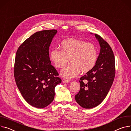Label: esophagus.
<instances>
[{"mask_svg":"<svg viewBox=\"0 0 131 131\" xmlns=\"http://www.w3.org/2000/svg\"><path fill=\"white\" fill-rule=\"evenodd\" d=\"M70 82V80H67V79H63L62 82L63 83H69Z\"/></svg>","mask_w":131,"mask_h":131,"instance_id":"1","label":"esophagus"}]
</instances>
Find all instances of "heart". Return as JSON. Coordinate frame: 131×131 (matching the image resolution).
Returning a JSON list of instances; mask_svg holds the SVG:
<instances>
[{
    "instance_id": "heart-1",
    "label": "heart",
    "mask_w": 131,
    "mask_h": 131,
    "mask_svg": "<svg viewBox=\"0 0 131 131\" xmlns=\"http://www.w3.org/2000/svg\"><path fill=\"white\" fill-rule=\"evenodd\" d=\"M61 51L56 49L49 52V59L57 68H62L68 59L70 64L60 72L66 79L77 77L81 71L86 73L95 66L98 57L97 50L91 43L75 39H68L60 43Z\"/></svg>"
}]
</instances>
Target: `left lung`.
I'll list each match as a JSON object with an SVG mask.
<instances>
[{
	"mask_svg": "<svg viewBox=\"0 0 131 131\" xmlns=\"http://www.w3.org/2000/svg\"><path fill=\"white\" fill-rule=\"evenodd\" d=\"M94 36L100 46L99 56L94 68L80 78V90L75 96L76 102L85 108H92L102 103L113 84L115 73L111 48L100 36Z\"/></svg>",
	"mask_w": 131,
	"mask_h": 131,
	"instance_id": "left-lung-1",
	"label": "left lung"
}]
</instances>
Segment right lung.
I'll list each match as a JSON object with an SVG mask.
<instances>
[{"label": "right lung", "instance_id": "right-lung-1", "mask_svg": "<svg viewBox=\"0 0 131 131\" xmlns=\"http://www.w3.org/2000/svg\"><path fill=\"white\" fill-rule=\"evenodd\" d=\"M56 30L38 31L20 45L16 52L14 77L16 84L27 102L44 108L54 97V89L61 82L51 64L49 49Z\"/></svg>", "mask_w": 131, "mask_h": 131}]
</instances>
